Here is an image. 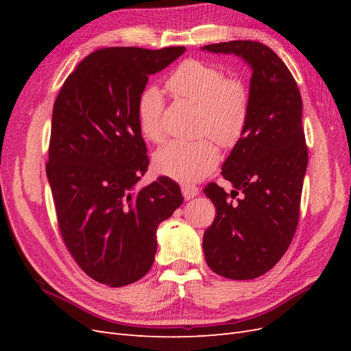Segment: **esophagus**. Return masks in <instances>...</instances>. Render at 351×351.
<instances>
[{
  "instance_id": "obj_1",
  "label": "esophagus",
  "mask_w": 351,
  "mask_h": 351,
  "mask_svg": "<svg viewBox=\"0 0 351 351\" xmlns=\"http://www.w3.org/2000/svg\"><path fill=\"white\" fill-rule=\"evenodd\" d=\"M182 193H183L186 200L193 199L199 195V187L195 186V184H183L182 186Z\"/></svg>"
}]
</instances>
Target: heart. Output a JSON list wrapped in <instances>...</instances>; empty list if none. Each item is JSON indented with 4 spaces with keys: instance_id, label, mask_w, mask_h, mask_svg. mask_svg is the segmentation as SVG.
Returning <instances> with one entry per match:
<instances>
[{
    "instance_id": "heart-1",
    "label": "heart",
    "mask_w": 351,
    "mask_h": 351,
    "mask_svg": "<svg viewBox=\"0 0 351 351\" xmlns=\"http://www.w3.org/2000/svg\"><path fill=\"white\" fill-rule=\"evenodd\" d=\"M167 86L199 108V134L210 136L224 147L239 142L249 117V93L240 79H227L219 67L192 58L173 71ZM162 110L161 90L146 88L137 99V124L146 141L162 142ZM218 161V149L209 139L171 142L154 156L156 171L177 182H196L214 171Z\"/></svg>"
}]
</instances>
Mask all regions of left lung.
Returning a JSON list of instances; mask_svg holds the SVG:
<instances>
[{"label": "left lung", "instance_id": "obj_1", "mask_svg": "<svg viewBox=\"0 0 351 351\" xmlns=\"http://www.w3.org/2000/svg\"><path fill=\"white\" fill-rule=\"evenodd\" d=\"M202 49L234 54L252 69L246 129L222 164L234 190L228 195L217 183L204 189L217 208L204 252L221 277L253 280L282 258L299 224L307 167L303 102L290 70L261 42L230 40Z\"/></svg>", "mask_w": 351, "mask_h": 351}]
</instances>
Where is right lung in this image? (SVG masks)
Returning <instances> with one entry per match:
<instances>
[{
    "label": "right lung",
    "mask_w": 351,
    "mask_h": 351,
    "mask_svg": "<svg viewBox=\"0 0 351 351\" xmlns=\"http://www.w3.org/2000/svg\"><path fill=\"white\" fill-rule=\"evenodd\" d=\"M184 47L102 48L76 67L52 111L47 176L58 228L76 263L110 287L151 269L156 228L183 204L180 186L159 177L137 182L149 165L137 124V99L151 74Z\"/></svg>",
    "instance_id": "1"
}]
</instances>
